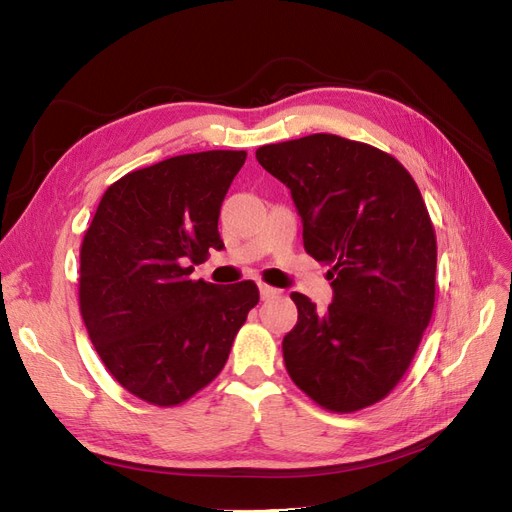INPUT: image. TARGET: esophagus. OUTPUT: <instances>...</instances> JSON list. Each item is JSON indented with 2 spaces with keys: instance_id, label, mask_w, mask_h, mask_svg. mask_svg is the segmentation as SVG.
I'll return each instance as SVG.
<instances>
[{
  "instance_id": "obj_1",
  "label": "esophagus",
  "mask_w": 512,
  "mask_h": 512,
  "mask_svg": "<svg viewBox=\"0 0 512 512\" xmlns=\"http://www.w3.org/2000/svg\"><path fill=\"white\" fill-rule=\"evenodd\" d=\"M259 295H261V299H272L274 295H278V291H276L274 286H270V284L259 282Z\"/></svg>"
}]
</instances>
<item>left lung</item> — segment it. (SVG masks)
<instances>
[{
	"label": "left lung",
	"mask_w": 512,
	"mask_h": 512,
	"mask_svg": "<svg viewBox=\"0 0 512 512\" xmlns=\"http://www.w3.org/2000/svg\"><path fill=\"white\" fill-rule=\"evenodd\" d=\"M303 221V247L330 265L332 303L293 293L295 328L282 341L293 383L330 412H355L402 381L435 305L437 242L406 167L332 133L257 148Z\"/></svg>",
	"instance_id": "obj_1"
}]
</instances>
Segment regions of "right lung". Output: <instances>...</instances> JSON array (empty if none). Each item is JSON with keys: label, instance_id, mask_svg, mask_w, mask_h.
Masks as SVG:
<instances>
[{"label": "right lung", "instance_id": "obj_1", "mask_svg": "<svg viewBox=\"0 0 512 512\" xmlns=\"http://www.w3.org/2000/svg\"><path fill=\"white\" fill-rule=\"evenodd\" d=\"M244 161V150H207L131 171L108 186L83 236L87 335L115 381L152 406L207 387L259 303L253 280H190L192 263L224 249L219 209Z\"/></svg>", "mask_w": 512, "mask_h": 512}]
</instances>
